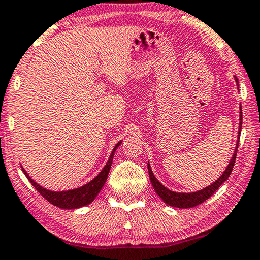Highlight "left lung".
Here are the masks:
<instances>
[{
  "label": "left lung",
  "instance_id": "left-lung-1",
  "mask_svg": "<svg viewBox=\"0 0 260 260\" xmlns=\"http://www.w3.org/2000/svg\"><path fill=\"white\" fill-rule=\"evenodd\" d=\"M235 81H236V85L239 86V81L238 78L235 77ZM241 126H242V108L240 106V124H239V137H238V143H236L235 150H234V154L233 158L230 159L229 165L226 166L225 171L223 172L222 176L217 179L216 182H213L212 184H210L206 188H203L201 190L198 191H193V193H177V191H172L170 190L162 185L160 182L156 179V177L153 174L152 168H150L149 161H148V174H149V178L150 182H152L153 188H154L155 193L161 198V200L164 201L165 204L170 205L172 207H178V208H190V207H195L198 205L203 204L204 201H206L208 198H211L214 194V191L218 189L220 185H222L226 179L229 178L230 174H232L234 164H235V160H236V153H238V148H239V141H240V133H241Z\"/></svg>",
  "mask_w": 260,
  "mask_h": 260
}]
</instances>
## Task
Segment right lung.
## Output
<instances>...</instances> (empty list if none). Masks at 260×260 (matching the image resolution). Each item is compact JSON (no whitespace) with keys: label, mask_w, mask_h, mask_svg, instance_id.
<instances>
[{"label":"right lung","mask_w":260,"mask_h":260,"mask_svg":"<svg viewBox=\"0 0 260 260\" xmlns=\"http://www.w3.org/2000/svg\"><path fill=\"white\" fill-rule=\"evenodd\" d=\"M120 143L121 141L115 145L110 155V159H108V161L106 162V165L104 166V169L101 170L100 174L96 176L92 181L88 182V183L82 185V187L79 188L70 189V190H62V191L49 190V189L43 188L42 185L38 184L37 182H35L34 179L28 176L27 172L25 171V169L22 168V166H21V170L25 174V176L27 177L28 181L31 182V184L34 185L35 189H36L38 193L46 199L47 201H49V203L54 205V206L63 208V210H75V208H79L91 204L92 201L95 200V198L98 197V194L100 193L102 187H104L106 181H107L108 172H110L112 161H113L115 149L120 146Z\"/></svg>","instance_id":"obj_1"}]
</instances>
